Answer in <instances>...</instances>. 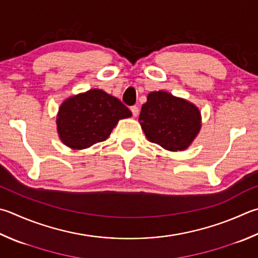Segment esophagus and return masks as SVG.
<instances>
[{
    "instance_id": "1",
    "label": "esophagus",
    "mask_w": 258,
    "mask_h": 258,
    "mask_svg": "<svg viewBox=\"0 0 258 258\" xmlns=\"http://www.w3.org/2000/svg\"><path fill=\"white\" fill-rule=\"evenodd\" d=\"M131 111H132V114L134 117H137L139 115V107L138 106H132L131 107Z\"/></svg>"
}]
</instances>
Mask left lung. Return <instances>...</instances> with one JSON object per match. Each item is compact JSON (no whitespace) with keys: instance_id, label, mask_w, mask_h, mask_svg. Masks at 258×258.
Masks as SVG:
<instances>
[{"instance_id":"obj_1","label":"left lung","mask_w":258,"mask_h":258,"mask_svg":"<svg viewBox=\"0 0 258 258\" xmlns=\"http://www.w3.org/2000/svg\"><path fill=\"white\" fill-rule=\"evenodd\" d=\"M150 142L169 151H182L201 130L198 107L166 91L150 92L139 117Z\"/></svg>"}]
</instances>
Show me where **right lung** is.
I'll list each match as a JSON object with an SVG mask.
<instances>
[{
  "label": "right lung",
  "instance_id": "add662e5",
  "mask_svg": "<svg viewBox=\"0 0 258 258\" xmlns=\"http://www.w3.org/2000/svg\"><path fill=\"white\" fill-rule=\"evenodd\" d=\"M131 116L119 99L100 89H91L68 98L59 107L56 124L60 141L81 150L105 141L119 119Z\"/></svg>",
  "mask_w": 258,
  "mask_h": 258
}]
</instances>
